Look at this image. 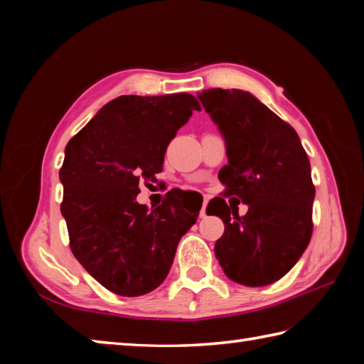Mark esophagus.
<instances>
[{
	"instance_id": "1",
	"label": "esophagus",
	"mask_w": 364,
	"mask_h": 364,
	"mask_svg": "<svg viewBox=\"0 0 364 364\" xmlns=\"http://www.w3.org/2000/svg\"><path fill=\"white\" fill-rule=\"evenodd\" d=\"M207 204H208L207 199H205L204 202H202V208H200V212H199V217H200V218H205V217H207V212H205Z\"/></svg>"
}]
</instances>
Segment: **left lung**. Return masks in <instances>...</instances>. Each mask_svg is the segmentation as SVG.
I'll list each match as a JSON object with an SVG mask.
<instances>
[{
  "instance_id": "8db88e82",
  "label": "left lung",
  "mask_w": 364,
  "mask_h": 364,
  "mask_svg": "<svg viewBox=\"0 0 364 364\" xmlns=\"http://www.w3.org/2000/svg\"><path fill=\"white\" fill-rule=\"evenodd\" d=\"M199 100L226 141L223 196L249 205L239 217L221 197L208 202V215L225 223L215 255L231 281L268 286L291 271L311 239L310 160L294 128L247 91L212 88Z\"/></svg>"
}]
</instances>
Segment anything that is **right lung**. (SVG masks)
<instances>
[{"instance_id": "obj_1", "label": "right lung", "mask_w": 364, "mask_h": 364, "mask_svg": "<svg viewBox=\"0 0 364 364\" xmlns=\"http://www.w3.org/2000/svg\"><path fill=\"white\" fill-rule=\"evenodd\" d=\"M200 104L193 95L119 96L65 146L60 213L70 250L110 292L138 297L162 284L178 242L199 217L176 194L147 210L139 181L162 171L165 151Z\"/></svg>"}]
</instances>
